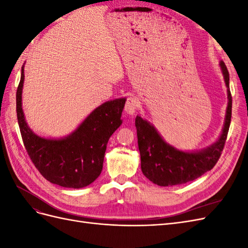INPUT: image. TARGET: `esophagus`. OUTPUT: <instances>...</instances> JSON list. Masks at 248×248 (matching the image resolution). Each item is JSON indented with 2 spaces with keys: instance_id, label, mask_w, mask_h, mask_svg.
<instances>
[{
  "instance_id": "34e87169",
  "label": "esophagus",
  "mask_w": 248,
  "mask_h": 248,
  "mask_svg": "<svg viewBox=\"0 0 248 248\" xmlns=\"http://www.w3.org/2000/svg\"><path fill=\"white\" fill-rule=\"evenodd\" d=\"M139 106H140L139 98H137V97H134V96L128 97V98H127L126 104H125V111L128 115H133L134 112L137 111Z\"/></svg>"
}]
</instances>
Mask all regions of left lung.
Wrapping results in <instances>:
<instances>
[{"mask_svg": "<svg viewBox=\"0 0 248 248\" xmlns=\"http://www.w3.org/2000/svg\"><path fill=\"white\" fill-rule=\"evenodd\" d=\"M228 92V108L222 132L214 144L197 151H182L164 140L155 127L140 116L136 118L141 171L150 181L159 186L185 184L212 170L226 144L232 118L230 74L222 61L219 63Z\"/></svg>", "mask_w": 248, "mask_h": 248, "instance_id": "obj_1", "label": "left lung"}]
</instances>
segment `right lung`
I'll use <instances>...</instances> for the list:
<instances>
[{
	"label": "right lung",
	"mask_w": 248,
	"mask_h": 248,
	"mask_svg": "<svg viewBox=\"0 0 248 248\" xmlns=\"http://www.w3.org/2000/svg\"><path fill=\"white\" fill-rule=\"evenodd\" d=\"M24 68L16 92V112L22 141L34 166L47 181L67 188L93 183L101 174L108 141L122 124L126 98L102 103L67 137L41 138L28 126L22 111Z\"/></svg>",
	"instance_id": "add662e5"
}]
</instances>
